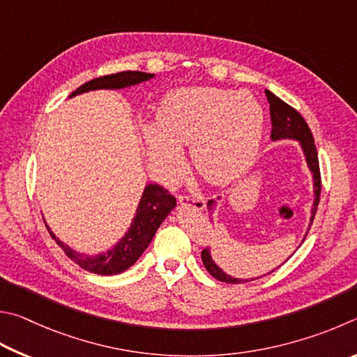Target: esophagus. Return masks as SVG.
<instances>
[{
    "mask_svg": "<svg viewBox=\"0 0 357 357\" xmlns=\"http://www.w3.org/2000/svg\"><path fill=\"white\" fill-rule=\"evenodd\" d=\"M178 202L182 205H192V207L197 210H205V201L202 197H191V196H178Z\"/></svg>",
    "mask_w": 357,
    "mask_h": 357,
    "instance_id": "obj_1",
    "label": "esophagus"
}]
</instances>
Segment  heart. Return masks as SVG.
<instances>
[{"instance_id": "obj_1", "label": "heart", "mask_w": 357, "mask_h": 357, "mask_svg": "<svg viewBox=\"0 0 357 357\" xmlns=\"http://www.w3.org/2000/svg\"><path fill=\"white\" fill-rule=\"evenodd\" d=\"M265 127V114L252 93L191 87L167 96L156 114V127L144 125L152 165L167 182L185 169L180 147L191 146L197 172L210 183L235 180L254 161Z\"/></svg>"}]
</instances>
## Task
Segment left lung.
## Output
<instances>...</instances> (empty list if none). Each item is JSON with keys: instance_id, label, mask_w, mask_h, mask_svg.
Wrapping results in <instances>:
<instances>
[{"instance_id": "1", "label": "left lung", "mask_w": 357, "mask_h": 357, "mask_svg": "<svg viewBox=\"0 0 357 357\" xmlns=\"http://www.w3.org/2000/svg\"><path fill=\"white\" fill-rule=\"evenodd\" d=\"M268 103H270V114H271V139L273 141H279V139H295L299 142L301 146L305 161H307V166L312 172V178H314V205H312V211H310V224L309 229L314 222V218L318 208V202H320V192H321V175H320V165H318V153H317V147H315V141L314 136H312V131L309 128L307 122L304 121V117L299 114V112L291 108L290 105H287L284 100H280L279 97L274 96L273 92L265 91ZM220 199V197H218ZM216 205L215 199H210L207 202V208L208 211L213 210ZM307 229V234H309ZM305 234V235H307ZM305 238V236H304ZM202 261L204 266L207 268V271L213 276L215 279L221 280V282H227V284H243V282H249V279H236L229 276V274L224 273L220 266H218L213 259H211L210 254V248H205L202 251ZM274 271V270H273ZM270 271V273H273ZM268 273V274H270ZM266 276V274H265ZM264 278V276H260ZM259 279V278H255ZM251 279V280H255Z\"/></svg>"}]
</instances>
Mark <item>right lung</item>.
<instances>
[{
  "mask_svg": "<svg viewBox=\"0 0 357 357\" xmlns=\"http://www.w3.org/2000/svg\"><path fill=\"white\" fill-rule=\"evenodd\" d=\"M153 77V73L131 70L106 75V77L87 81L83 86H79L77 91H73L70 97L97 89H123V87L139 84L142 81H147ZM175 204H177L175 197L169 195V191L162 186L155 183L147 185L144 188L139 204H137L136 215L128 232L117 241L114 248L98 255H84L73 251L72 248L64 245L59 238H56L48 226L47 229L54 241L62 248V251L68 255V259H72L83 270L93 274H102V276H111V274H119L128 270L141 257L142 252L150 245V241H152L155 232L161 226V222L175 208Z\"/></svg>",
  "mask_w": 357,
  "mask_h": 357,
  "instance_id": "1",
  "label": "right lung"
}]
</instances>
